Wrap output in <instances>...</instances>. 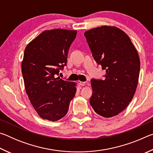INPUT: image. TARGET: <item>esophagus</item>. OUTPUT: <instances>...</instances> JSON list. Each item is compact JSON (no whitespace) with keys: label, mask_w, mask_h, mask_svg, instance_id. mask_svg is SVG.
Returning <instances> with one entry per match:
<instances>
[{"label":"esophagus","mask_w":153,"mask_h":153,"mask_svg":"<svg viewBox=\"0 0 153 153\" xmlns=\"http://www.w3.org/2000/svg\"><path fill=\"white\" fill-rule=\"evenodd\" d=\"M77 83H78V84L79 85V86H84L85 85H86V82H84L78 81V82H77Z\"/></svg>","instance_id":"obj_1"}]
</instances>
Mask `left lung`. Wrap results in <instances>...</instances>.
<instances>
[{
    "mask_svg": "<svg viewBox=\"0 0 153 153\" xmlns=\"http://www.w3.org/2000/svg\"><path fill=\"white\" fill-rule=\"evenodd\" d=\"M92 56L105 69V79H91L90 103L94 111L111 117L132 100L138 85L140 62L130 38L120 28L102 25L84 33Z\"/></svg>",
    "mask_w": 153,
    "mask_h": 153,
    "instance_id": "left-lung-1",
    "label": "left lung"
}]
</instances>
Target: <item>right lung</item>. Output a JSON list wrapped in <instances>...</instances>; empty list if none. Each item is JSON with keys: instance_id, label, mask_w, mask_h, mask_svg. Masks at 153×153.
<instances>
[{"instance_id": "right-lung-1", "label": "right lung", "mask_w": 153, "mask_h": 153, "mask_svg": "<svg viewBox=\"0 0 153 153\" xmlns=\"http://www.w3.org/2000/svg\"><path fill=\"white\" fill-rule=\"evenodd\" d=\"M76 30H45L25 48L22 72L30 102L44 120L55 121L66 115L76 84L56 77L66 65Z\"/></svg>"}]
</instances>
